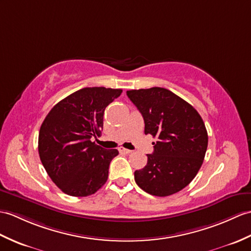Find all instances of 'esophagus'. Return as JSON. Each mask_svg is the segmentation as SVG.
<instances>
[{"label": "esophagus", "mask_w": 251, "mask_h": 251, "mask_svg": "<svg viewBox=\"0 0 251 251\" xmlns=\"http://www.w3.org/2000/svg\"><path fill=\"white\" fill-rule=\"evenodd\" d=\"M119 151H120V153H123V154H130L131 153L130 150H127V149L122 148V147L119 149Z\"/></svg>", "instance_id": "obj_1"}]
</instances>
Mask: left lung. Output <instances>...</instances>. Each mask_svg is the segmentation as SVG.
I'll list each match as a JSON object with an SVG mask.
<instances>
[{
    "label": "left lung",
    "instance_id": "1",
    "mask_svg": "<svg viewBox=\"0 0 251 251\" xmlns=\"http://www.w3.org/2000/svg\"><path fill=\"white\" fill-rule=\"evenodd\" d=\"M144 120L145 135L157 138L148 164L135 171L140 188L167 197L185 188L197 176L207 149V131L200 114L164 87L127 91Z\"/></svg>",
    "mask_w": 251,
    "mask_h": 251
}]
</instances>
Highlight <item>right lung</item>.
Segmentation results:
<instances>
[{
	"instance_id": "obj_1",
	"label": "right lung",
	"mask_w": 251,
	"mask_h": 251,
	"mask_svg": "<svg viewBox=\"0 0 251 251\" xmlns=\"http://www.w3.org/2000/svg\"><path fill=\"white\" fill-rule=\"evenodd\" d=\"M121 89L84 87L62 99L47 114L38 136V153L47 173L63 192L87 197L107 182L118 150L92 142L103 126L104 109Z\"/></svg>"
}]
</instances>
